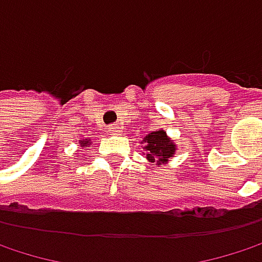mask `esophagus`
I'll return each instance as SVG.
<instances>
[{
    "label": "esophagus",
    "mask_w": 262,
    "mask_h": 262,
    "mask_svg": "<svg viewBox=\"0 0 262 262\" xmlns=\"http://www.w3.org/2000/svg\"><path fill=\"white\" fill-rule=\"evenodd\" d=\"M107 132H109L111 135H120V133H121V127H120L118 124H112V126H109Z\"/></svg>",
    "instance_id": "esophagus-1"
}]
</instances>
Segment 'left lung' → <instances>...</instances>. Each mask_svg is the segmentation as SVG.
Masks as SVG:
<instances>
[{"instance_id":"1","label":"left lung","mask_w":262,"mask_h":262,"mask_svg":"<svg viewBox=\"0 0 262 262\" xmlns=\"http://www.w3.org/2000/svg\"><path fill=\"white\" fill-rule=\"evenodd\" d=\"M141 144H144V150H145L144 155L148 159V162L151 164L156 162V165L159 167L167 165L168 161L174 158V153L178 150V145L174 144V141L162 129L150 132L141 141Z\"/></svg>"}]
</instances>
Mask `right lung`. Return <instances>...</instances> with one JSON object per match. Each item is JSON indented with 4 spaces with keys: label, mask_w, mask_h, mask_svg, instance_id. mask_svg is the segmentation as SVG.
<instances>
[{
    "label": "right lung",
    "mask_w": 262,
    "mask_h": 262,
    "mask_svg": "<svg viewBox=\"0 0 262 262\" xmlns=\"http://www.w3.org/2000/svg\"><path fill=\"white\" fill-rule=\"evenodd\" d=\"M79 144H80V147L83 148V147H89V145L92 144V141H91V139H88V138H86V139H79Z\"/></svg>",
    "instance_id": "1"
}]
</instances>
